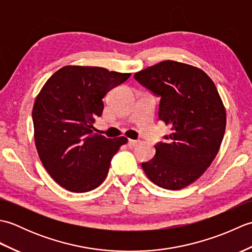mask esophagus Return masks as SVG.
<instances>
[{
  "label": "esophagus",
  "mask_w": 252,
  "mask_h": 252,
  "mask_svg": "<svg viewBox=\"0 0 252 252\" xmlns=\"http://www.w3.org/2000/svg\"><path fill=\"white\" fill-rule=\"evenodd\" d=\"M137 144H138V141L129 140V142H127V146H129L130 148H134L137 145Z\"/></svg>",
  "instance_id": "1"
}]
</instances>
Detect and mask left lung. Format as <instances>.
Returning <instances> with one entry per match:
<instances>
[{
    "mask_svg": "<svg viewBox=\"0 0 252 252\" xmlns=\"http://www.w3.org/2000/svg\"><path fill=\"white\" fill-rule=\"evenodd\" d=\"M136 81L160 97L158 117L171 127L165 142L142 168L165 189H184L205 172L221 146L226 114L215 83L200 69L164 61L134 74Z\"/></svg>",
    "mask_w": 252,
    "mask_h": 252,
    "instance_id": "left-lung-1",
    "label": "left lung"
}]
</instances>
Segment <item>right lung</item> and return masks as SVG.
<instances>
[{
    "label": "right lung",
    "mask_w": 252,
    "mask_h": 252,
    "mask_svg": "<svg viewBox=\"0 0 252 252\" xmlns=\"http://www.w3.org/2000/svg\"><path fill=\"white\" fill-rule=\"evenodd\" d=\"M131 73L100 67L66 66L47 80L36 96L32 120L37 154L57 184L73 192L98 187L125 136L114 140L93 132L105 95Z\"/></svg>",
    "instance_id": "1"
}]
</instances>
